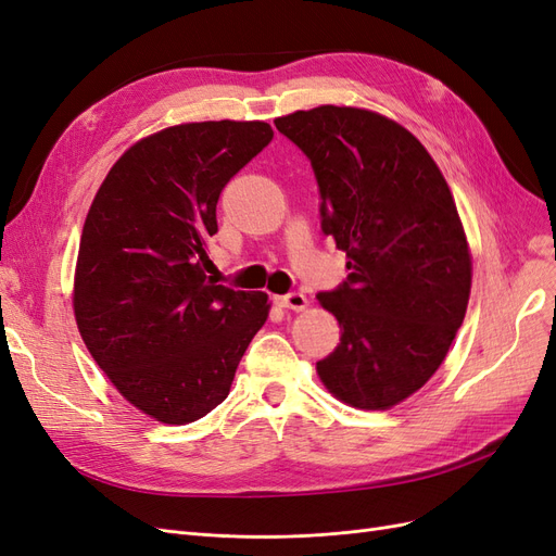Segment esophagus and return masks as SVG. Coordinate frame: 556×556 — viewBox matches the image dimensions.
<instances>
[{
	"label": "esophagus",
	"mask_w": 556,
	"mask_h": 556,
	"mask_svg": "<svg viewBox=\"0 0 556 556\" xmlns=\"http://www.w3.org/2000/svg\"><path fill=\"white\" fill-rule=\"evenodd\" d=\"M278 304L282 308H290V311L301 313V311L308 308V299L301 294V292H290V294H285V296H278Z\"/></svg>",
	"instance_id": "esophagus-1"
}]
</instances>
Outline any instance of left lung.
<instances>
[{"instance_id": "obj_1", "label": "left lung", "mask_w": 556, "mask_h": 556, "mask_svg": "<svg viewBox=\"0 0 556 556\" xmlns=\"http://www.w3.org/2000/svg\"><path fill=\"white\" fill-rule=\"evenodd\" d=\"M276 127L311 160L323 231L348 257V280L317 294L341 327L317 376L352 408H392L439 371L468 306L473 262L447 180L376 111L325 104Z\"/></svg>"}]
</instances>
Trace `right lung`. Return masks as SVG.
Here are the masks:
<instances>
[{
	"mask_svg": "<svg viewBox=\"0 0 556 556\" xmlns=\"http://www.w3.org/2000/svg\"><path fill=\"white\" fill-rule=\"evenodd\" d=\"M274 129L182 123L129 146L92 199L74 271L80 339L113 387L162 425L211 413L262 325L268 294L215 285L204 268L225 185Z\"/></svg>",
	"mask_w": 556,
	"mask_h": 556,
	"instance_id": "obj_1",
	"label": "right lung"
}]
</instances>
